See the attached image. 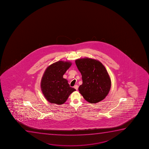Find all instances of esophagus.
I'll return each mask as SVG.
<instances>
[{
	"mask_svg": "<svg viewBox=\"0 0 149 149\" xmlns=\"http://www.w3.org/2000/svg\"><path fill=\"white\" fill-rule=\"evenodd\" d=\"M74 87V88H75V89L76 90H78V86L77 85H75Z\"/></svg>",
	"mask_w": 149,
	"mask_h": 149,
	"instance_id": "1",
	"label": "esophagus"
}]
</instances>
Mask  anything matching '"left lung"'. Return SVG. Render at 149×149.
I'll use <instances>...</instances> for the list:
<instances>
[{"label": "left lung", "instance_id": "1", "mask_svg": "<svg viewBox=\"0 0 149 149\" xmlns=\"http://www.w3.org/2000/svg\"><path fill=\"white\" fill-rule=\"evenodd\" d=\"M76 65L82 75L83 83L79 91L91 104L101 101L109 92L111 81L105 67L100 61L91 58L76 60Z\"/></svg>", "mask_w": 149, "mask_h": 149}]
</instances>
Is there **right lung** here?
Here are the masks:
<instances>
[{
    "label": "right lung",
    "mask_w": 149,
    "mask_h": 149,
    "mask_svg": "<svg viewBox=\"0 0 149 149\" xmlns=\"http://www.w3.org/2000/svg\"><path fill=\"white\" fill-rule=\"evenodd\" d=\"M72 65L70 62L59 61L46 68L41 81V89L46 100L51 103L61 105L76 91L71 87L63 75Z\"/></svg>",
    "instance_id": "add662e5"
}]
</instances>
